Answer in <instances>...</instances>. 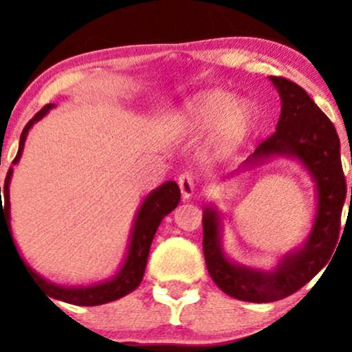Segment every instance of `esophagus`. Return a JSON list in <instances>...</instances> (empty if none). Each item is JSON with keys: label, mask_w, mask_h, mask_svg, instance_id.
I'll return each instance as SVG.
<instances>
[{"label": "esophagus", "mask_w": 352, "mask_h": 352, "mask_svg": "<svg viewBox=\"0 0 352 352\" xmlns=\"http://www.w3.org/2000/svg\"><path fill=\"white\" fill-rule=\"evenodd\" d=\"M179 187L182 192V199L190 200L192 199L193 192H195V180H193L192 173L185 172L179 177Z\"/></svg>", "instance_id": "obj_1"}]
</instances>
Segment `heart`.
<instances>
[{"label":"heart","mask_w":352,"mask_h":352,"mask_svg":"<svg viewBox=\"0 0 352 352\" xmlns=\"http://www.w3.org/2000/svg\"><path fill=\"white\" fill-rule=\"evenodd\" d=\"M182 116L190 129L213 131L208 137V152L215 157H227L236 152L252 135L256 122V109L250 100L235 99L223 89L201 92L182 107Z\"/></svg>","instance_id":"b5f03b06"}]
</instances>
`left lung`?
<instances>
[{
    "label": "left lung",
    "mask_w": 352,
    "mask_h": 352,
    "mask_svg": "<svg viewBox=\"0 0 352 352\" xmlns=\"http://www.w3.org/2000/svg\"><path fill=\"white\" fill-rule=\"evenodd\" d=\"M270 80L281 99L276 132L258 145L233 175L278 157L296 160L314 182L316 212L302 245L280 258L273 270H260L236 263L225 253L223 218L215 205H205L204 254L210 276L228 296L248 302L283 300L321 272L336 248L346 200L339 137L333 122L298 84L276 76H270Z\"/></svg>",
    "instance_id": "1"
}]
</instances>
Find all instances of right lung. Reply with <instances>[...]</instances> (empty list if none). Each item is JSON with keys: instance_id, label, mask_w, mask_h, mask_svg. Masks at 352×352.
Returning a JSON list of instances; mask_svg holds the SVG:
<instances>
[{"instance_id": "add662e5", "label": "right lung", "mask_w": 352, "mask_h": 352, "mask_svg": "<svg viewBox=\"0 0 352 352\" xmlns=\"http://www.w3.org/2000/svg\"><path fill=\"white\" fill-rule=\"evenodd\" d=\"M52 107H56L54 104H47L41 111L36 114L30 122L26 124V127L23 129L21 137H19V148L16 153L13 165L19 162L23 155L24 142H26L28 132L31 131V127L36 122L46 117L47 112ZM11 177H13V167H10L8 175L5 179V187H0V236L1 232H6L10 236L11 243H13L16 254H18V246L14 243L13 238V230H11V205H10V184ZM3 197L5 204H2L1 197ZM180 201V188L175 182L168 180L165 184L152 190L147 197H145L142 205L137 210V215L134 218V225H132L131 236H129V245L127 252H125L122 265L119 266V272H117L111 280H104L100 283H94V285L89 286H64V285H56L46 278H43L41 274L36 273L26 261L23 260L21 254H18V258L21 260V263L26 272L30 273L31 280L36 285H39L44 292L47 293V296L54 298V300L69 302V305H78V306H99L106 305V302L116 301L119 298L125 296V294L132 293L137 286L140 285L144 278L145 266H147V258L148 252H151V245L153 236H155L157 228H159L160 221L164 220L172 210H175L177 205Z\"/></svg>"}]
</instances>
